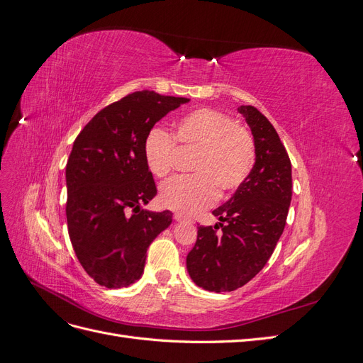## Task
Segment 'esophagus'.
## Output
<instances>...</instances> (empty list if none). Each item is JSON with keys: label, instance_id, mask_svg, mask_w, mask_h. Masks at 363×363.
<instances>
[{"label": "esophagus", "instance_id": "obj_1", "mask_svg": "<svg viewBox=\"0 0 363 363\" xmlns=\"http://www.w3.org/2000/svg\"><path fill=\"white\" fill-rule=\"evenodd\" d=\"M174 219H175V221H177V223H183V221H189V219L188 218H184L183 215H180V213H175L174 215Z\"/></svg>", "mask_w": 363, "mask_h": 363}]
</instances>
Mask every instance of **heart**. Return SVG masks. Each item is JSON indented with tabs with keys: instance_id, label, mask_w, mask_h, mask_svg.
Segmentation results:
<instances>
[{
	"instance_id": "heart-1",
	"label": "heart",
	"mask_w": 363,
	"mask_h": 363,
	"mask_svg": "<svg viewBox=\"0 0 363 363\" xmlns=\"http://www.w3.org/2000/svg\"><path fill=\"white\" fill-rule=\"evenodd\" d=\"M175 140L195 148L192 175H177L160 186L164 207L183 215H195L211 206L221 191H233L250 175L256 160L255 142L248 130L215 108H196L174 124ZM174 139L162 127H152L144 139L148 171L163 177L171 169Z\"/></svg>"
}]
</instances>
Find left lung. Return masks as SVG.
Instances as JSON below:
<instances>
[{
    "label": "left lung",
    "mask_w": 363,
    "mask_h": 363,
    "mask_svg": "<svg viewBox=\"0 0 363 363\" xmlns=\"http://www.w3.org/2000/svg\"><path fill=\"white\" fill-rule=\"evenodd\" d=\"M238 112L255 140V167L232 199L212 212L219 223L199 227L186 257L192 281L211 292L244 286L267 265L286 225L292 199L291 160L276 128L256 107L240 106Z\"/></svg>",
    "instance_id": "obj_1"
}]
</instances>
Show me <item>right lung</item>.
Here are the masks:
<instances>
[{"label": "right lung", "instance_id": "obj_1", "mask_svg": "<svg viewBox=\"0 0 363 363\" xmlns=\"http://www.w3.org/2000/svg\"><path fill=\"white\" fill-rule=\"evenodd\" d=\"M189 98L133 92L98 112L77 136L67 163L68 233L84 271L108 289L142 277L150 244L172 223L142 208L157 189L144 159L156 123Z\"/></svg>", "mask_w": 363, "mask_h": 363}]
</instances>
